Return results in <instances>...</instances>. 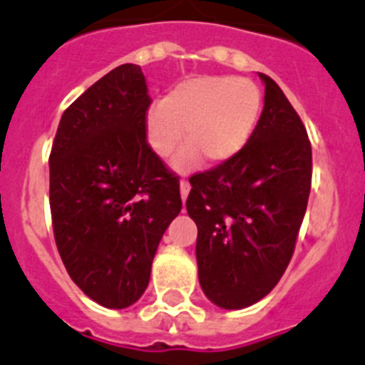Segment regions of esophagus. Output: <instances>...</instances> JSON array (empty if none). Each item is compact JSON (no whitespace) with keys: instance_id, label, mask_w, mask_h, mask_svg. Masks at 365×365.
<instances>
[{"instance_id":"34e87169","label":"esophagus","mask_w":365,"mask_h":365,"mask_svg":"<svg viewBox=\"0 0 365 365\" xmlns=\"http://www.w3.org/2000/svg\"><path fill=\"white\" fill-rule=\"evenodd\" d=\"M190 188H192V186H190L188 180H185V179L180 180V199H182V202H185L186 197H188Z\"/></svg>"}]
</instances>
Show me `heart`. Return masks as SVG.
I'll return each instance as SVG.
<instances>
[{
    "label": "heart",
    "instance_id": "b5f03b06",
    "mask_svg": "<svg viewBox=\"0 0 365 365\" xmlns=\"http://www.w3.org/2000/svg\"><path fill=\"white\" fill-rule=\"evenodd\" d=\"M263 93L256 82L235 76H195L177 83L148 113L146 131L153 151L170 157L186 138L192 146L177 157V170L195 166L201 155L212 164L232 160L256 131Z\"/></svg>",
    "mask_w": 365,
    "mask_h": 365
}]
</instances>
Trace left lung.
Segmentation results:
<instances>
[{
  "label": "left lung",
  "mask_w": 365,
  "mask_h": 365,
  "mask_svg": "<svg viewBox=\"0 0 365 365\" xmlns=\"http://www.w3.org/2000/svg\"><path fill=\"white\" fill-rule=\"evenodd\" d=\"M245 150L190 177L186 210L197 225L199 283L221 309H245L285 272L307 210L312 151L302 118L270 76Z\"/></svg>",
  "instance_id": "obj_1"
}]
</instances>
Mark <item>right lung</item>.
<instances>
[{
	"label": "right lung",
	"instance_id": "obj_1",
	"mask_svg": "<svg viewBox=\"0 0 365 365\" xmlns=\"http://www.w3.org/2000/svg\"><path fill=\"white\" fill-rule=\"evenodd\" d=\"M140 66L109 71L63 111L49 157L54 240L71 279L108 309L150 283L163 234L182 208L179 177L146 140Z\"/></svg>",
	"mask_w": 365,
	"mask_h": 365
}]
</instances>
